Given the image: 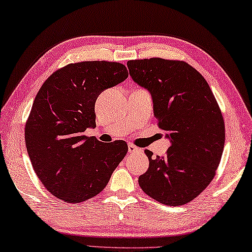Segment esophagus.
I'll return each instance as SVG.
<instances>
[{
  "label": "esophagus",
  "instance_id": "34e87169",
  "mask_svg": "<svg viewBox=\"0 0 252 252\" xmlns=\"http://www.w3.org/2000/svg\"><path fill=\"white\" fill-rule=\"evenodd\" d=\"M127 149H129V153L135 152V151H139L140 150L138 146H135V145H133L132 143H129V145H127Z\"/></svg>",
  "mask_w": 252,
  "mask_h": 252
}]
</instances>
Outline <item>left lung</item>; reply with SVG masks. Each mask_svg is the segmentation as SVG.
Returning a JSON list of instances; mask_svg holds the SVG:
<instances>
[{"mask_svg": "<svg viewBox=\"0 0 252 252\" xmlns=\"http://www.w3.org/2000/svg\"><path fill=\"white\" fill-rule=\"evenodd\" d=\"M130 76L150 91L154 117L171 146L152 158L139 177L142 190L168 206L189 203L216 174L225 144V122L214 94L199 72L183 61L163 58L126 63Z\"/></svg>", "mask_w": 252, "mask_h": 252, "instance_id": "1", "label": "left lung"}]
</instances>
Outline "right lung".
Here are the masks:
<instances>
[{"instance_id":"obj_1","label":"right lung","mask_w":252,"mask_h":252,"mask_svg":"<svg viewBox=\"0 0 252 252\" xmlns=\"http://www.w3.org/2000/svg\"><path fill=\"white\" fill-rule=\"evenodd\" d=\"M127 76L120 63L81 62L56 70L40 87L25 143L36 175L55 197L76 204L98 195L126 157V141L103 143L85 131L95 126L99 94Z\"/></svg>"}]
</instances>
